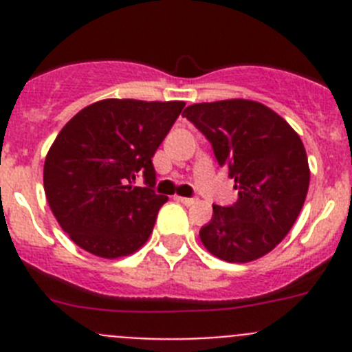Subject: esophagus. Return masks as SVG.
Masks as SVG:
<instances>
[{
    "instance_id": "esophagus-1",
    "label": "esophagus",
    "mask_w": 352,
    "mask_h": 352,
    "mask_svg": "<svg viewBox=\"0 0 352 352\" xmlns=\"http://www.w3.org/2000/svg\"><path fill=\"white\" fill-rule=\"evenodd\" d=\"M176 201H179V203L185 204V206H190V204L195 203V199L192 197H176Z\"/></svg>"
}]
</instances>
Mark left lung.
I'll use <instances>...</instances> for the list:
<instances>
[{
	"label": "left lung",
	"instance_id": "8db88e82",
	"mask_svg": "<svg viewBox=\"0 0 352 352\" xmlns=\"http://www.w3.org/2000/svg\"><path fill=\"white\" fill-rule=\"evenodd\" d=\"M183 116L210 141L238 190L231 206L213 204L201 241L227 263L266 256L291 231L309 192L300 135L275 111L243 98L188 105Z\"/></svg>",
	"mask_w": 352,
	"mask_h": 352
}]
</instances>
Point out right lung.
<instances>
[{"instance_id":"obj_1","label":"right lung","mask_w":352,"mask_h":352,"mask_svg":"<svg viewBox=\"0 0 352 352\" xmlns=\"http://www.w3.org/2000/svg\"><path fill=\"white\" fill-rule=\"evenodd\" d=\"M185 102L107 100L84 107L58 133L43 190L72 241L93 256H130L148 241L166 195L155 194V151ZM144 187H133L135 177Z\"/></svg>"}]
</instances>
